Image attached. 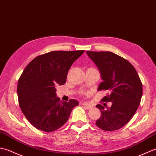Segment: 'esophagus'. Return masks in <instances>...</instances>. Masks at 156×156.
Instances as JSON below:
<instances>
[{"mask_svg": "<svg viewBox=\"0 0 156 156\" xmlns=\"http://www.w3.org/2000/svg\"><path fill=\"white\" fill-rule=\"evenodd\" d=\"M82 105H83V106H84V107L85 108L87 109V110H89V109H91V108L93 107V106H92L91 104H90L86 103V102L83 103V104H82Z\"/></svg>", "mask_w": 156, "mask_h": 156, "instance_id": "obj_1", "label": "esophagus"}]
</instances>
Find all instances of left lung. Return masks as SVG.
<instances>
[{"label":"left lung","instance_id":"obj_1","mask_svg":"<svg viewBox=\"0 0 156 156\" xmlns=\"http://www.w3.org/2000/svg\"><path fill=\"white\" fill-rule=\"evenodd\" d=\"M87 55L98 66L103 80L98 90L109 91L101 101L112 102L106 108L97 105L101 116L96 125L106 131L119 130L129 122L139 106L143 94L141 79L128 60L112 52L87 51Z\"/></svg>","mask_w":156,"mask_h":156}]
</instances>
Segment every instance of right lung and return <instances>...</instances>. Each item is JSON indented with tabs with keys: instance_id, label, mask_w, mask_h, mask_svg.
<instances>
[{
	"instance_id": "1",
	"label": "right lung",
	"mask_w": 156,
	"mask_h": 156,
	"mask_svg": "<svg viewBox=\"0 0 156 156\" xmlns=\"http://www.w3.org/2000/svg\"><path fill=\"white\" fill-rule=\"evenodd\" d=\"M84 50L52 51L36 57L27 65L17 84L19 104L31 125L52 132L65 125L77 100L56 97V85H64L69 69Z\"/></svg>"
}]
</instances>
